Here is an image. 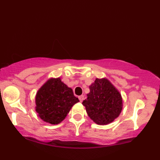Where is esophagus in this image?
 I'll return each instance as SVG.
<instances>
[{"label":"esophagus","mask_w":160,"mask_h":160,"mask_svg":"<svg viewBox=\"0 0 160 160\" xmlns=\"http://www.w3.org/2000/svg\"><path fill=\"white\" fill-rule=\"evenodd\" d=\"M78 98H79V100H80V101L81 102H82L84 100V96H83V95H82V96H80L79 97H78Z\"/></svg>","instance_id":"34e87169"}]
</instances>
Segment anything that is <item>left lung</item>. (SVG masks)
<instances>
[{
  "label": "left lung",
  "mask_w": 160,
  "mask_h": 160,
  "mask_svg": "<svg viewBox=\"0 0 160 160\" xmlns=\"http://www.w3.org/2000/svg\"><path fill=\"white\" fill-rule=\"evenodd\" d=\"M83 101L89 117L95 123L106 125L120 115L123 107L121 93L107 78H96Z\"/></svg>",
  "instance_id": "obj_1"
}]
</instances>
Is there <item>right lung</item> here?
I'll use <instances>...</instances> for the list:
<instances>
[{
	"label": "right lung",
	"mask_w": 160,
	"mask_h": 160,
	"mask_svg": "<svg viewBox=\"0 0 160 160\" xmlns=\"http://www.w3.org/2000/svg\"><path fill=\"white\" fill-rule=\"evenodd\" d=\"M36 111L44 122L51 124L60 123L75 104L79 102L71 88L60 78H50L36 95Z\"/></svg>",
	"instance_id": "1"
}]
</instances>
